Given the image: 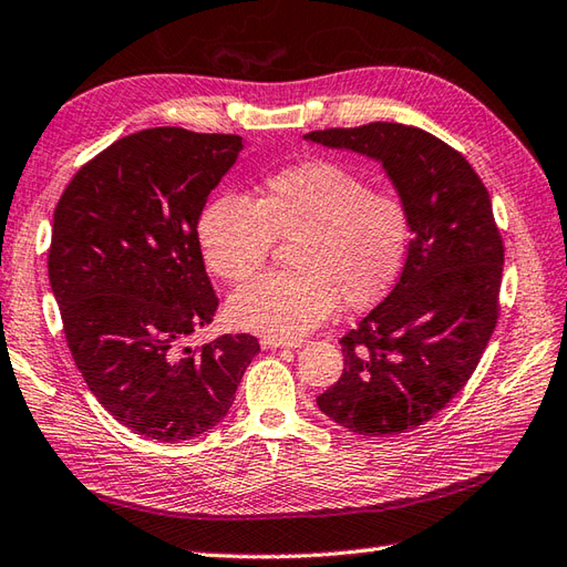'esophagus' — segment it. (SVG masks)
<instances>
[{
	"label": "esophagus",
	"instance_id": "obj_1",
	"mask_svg": "<svg viewBox=\"0 0 567 567\" xmlns=\"http://www.w3.org/2000/svg\"><path fill=\"white\" fill-rule=\"evenodd\" d=\"M261 348L264 350H286V348H300V340H293V342H284V340H274V338H264L261 340Z\"/></svg>",
	"mask_w": 567,
	"mask_h": 567
}]
</instances>
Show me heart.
<instances>
[{"label": "heart", "mask_w": 567, "mask_h": 567, "mask_svg": "<svg viewBox=\"0 0 567 567\" xmlns=\"http://www.w3.org/2000/svg\"><path fill=\"white\" fill-rule=\"evenodd\" d=\"M276 239H293V271L264 274L229 296L237 328L293 342L322 326L338 298L367 308L384 296L409 254V213L396 195L334 161L274 173L257 203L219 193L203 207L198 239L219 279L241 281L267 261Z\"/></svg>", "instance_id": "obj_1"}]
</instances>
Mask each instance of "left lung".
Masks as SVG:
<instances>
[{"label": "left lung", "instance_id": "left-lung-1", "mask_svg": "<svg viewBox=\"0 0 567 567\" xmlns=\"http://www.w3.org/2000/svg\"><path fill=\"white\" fill-rule=\"evenodd\" d=\"M303 138L379 161L413 235L396 286L340 340L342 377L318 409L357 435L413 431L467 384L499 318L504 245L489 193L465 156L419 126Z\"/></svg>", "mask_w": 567, "mask_h": 567}]
</instances>
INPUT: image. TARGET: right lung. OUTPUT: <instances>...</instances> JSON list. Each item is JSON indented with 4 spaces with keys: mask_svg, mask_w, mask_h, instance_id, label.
Wrapping results in <instances>:
<instances>
[{
    "mask_svg": "<svg viewBox=\"0 0 567 567\" xmlns=\"http://www.w3.org/2000/svg\"><path fill=\"white\" fill-rule=\"evenodd\" d=\"M241 148L237 134L154 126L87 161L55 205L49 279L68 348L92 396L136 435L210 431L259 352L247 332L181 348L217 310L198 219Z\"/></svg>",
    "mask_w": 567,
    "mask_h": 567,
    "instance_id": "add662e5",
    "label": "right lung"
}]
</instances>
